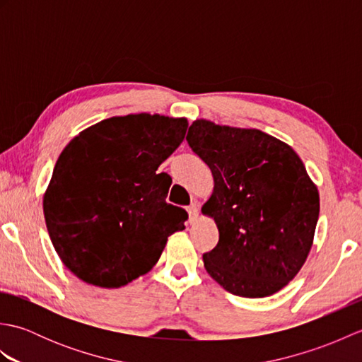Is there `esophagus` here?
<instances>
[{
  "mask_svg": "<svg viewBox=\"0 0 362 362\" xmlns=\"http://www.w3.org/2000/svg\"><path fill=\"white\" fill-rule=\"evenodd\" d=\"M187 210H188V214H189V222L193 224V222H196L197 218H199V205H197V202L191 204Z\"/></svg>",
  "mask_w": 362,
  "mask_h": 362,
  "instance_id": "esophagus-1",
  "label": "esophagus"
}]
</instances>
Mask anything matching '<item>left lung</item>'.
<instances>
[{"instance_id":"1","label":"left lung","mask_w":362,"mask_h":362,"mask_svg":"<svg viewBox=\"0 0 362 362\" xmlns=\"http://www.w3.org/2000/svg\"><path fill=\"white\" fill-rule=\"evenodd\" d=\"M187 141L214 179L202 213L216 222L219 241L204 253L206 272L235 296L275 294L305 264L319 219V191L303 161L258 129L209 119H196Z\"/></svg>"}]
</instances>
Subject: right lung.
<instances>
[{"label": "right lung", "mask_w": 362, "mask_h": 362, "mask_svg": "<svg viewBox=\"0 0 362 362\" xmlns=\"http://www.w3.org/2000/svg\"><path fill=\"white\" fill-rule=\"evenodd\" d=\"M187 118L113 117L74 136L43 196L54 249L88 284L121 288L156 266L188 213L166 202L171 177L158 166L179 148Z\"/></svg>", "instance_id": "obj_1"}]
</instances>
